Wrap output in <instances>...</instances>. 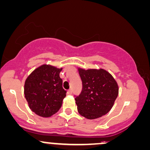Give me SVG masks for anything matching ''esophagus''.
<instances>
[{
  "label": "esophagus",
  "mask_w": 150,
  "mask_h": 150,
  "mask_svg": "<svg viewBox=\"0 0 150 150\" xmlns=\"http://www.w3.org/2000/svg\"><path fill=\"white\" fill-rule=\"evenodd\" d=\"M72 92H73V91H72V90H68V92H67V93H68V94H70V95H71V94H72Z\"/></svg>",
  "instance_id": "obj_1"
}]
</instances>
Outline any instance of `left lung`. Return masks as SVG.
<instances>
[{
  "label": "left lung",
  "instance_id": "left-lung-1",
  "mask_svg": "<svg viewBox=\"0 0 150 150\" xmlns=\"http://www.w3.org/2000/svg\"><path fill=\"white\" fill-rule=\"evenodd\" d=\"M78 71L83 85L81 94L75 98L78 112L89 120L107 114L119 93L117 81L103 69L86 70L78 67Z\"/></svg>",
  "mask_w": 150,
  "mask_h": 150
}]
</instances>
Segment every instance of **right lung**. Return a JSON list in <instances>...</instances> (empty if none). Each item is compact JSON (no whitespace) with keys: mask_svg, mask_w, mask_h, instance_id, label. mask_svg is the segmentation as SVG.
<instances>
[{"mask_svg":"<svg viewBox=\"0 0 150 150\" xmlns=\"http://www.w3.org/2000/svg\"><path fill=\"white\" fill-rule=\"evenodd\" d=\"M62 68L42 64L35 69L24 83V96L35 114L49 117L58 112L66 97L62 80L59 76Z\"/></svg>","mask_w":150,"mask_h":150,"instance_id":"right-lung-1","label":"right lung"}]
</instances>
